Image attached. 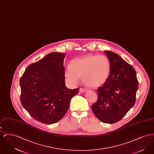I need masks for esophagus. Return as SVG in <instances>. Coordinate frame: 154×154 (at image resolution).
Returning a JSON list of instances; mask_svg holds the SVG:
<instances>
[{
  "instance_id": "1",
  "label": "esophagus",
  "mask_w": 154,
  "mask_h": 154,
  "mask_svg": "<svg viewBox=\"0 0 154 154\" xmlns=\"http://www.w3.org/2000/svg\"><path fill=\"white\" fill-rule=\"evenodd\" d=\"M85 91H86V89H84V88H80L79 92H80V93H84V92H85Z\"/></svg>"
}]
</instances>
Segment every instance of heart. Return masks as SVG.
Listing matches in <instances>:
<instances>
[{
	"mask_svg": "<svg viewBox=\"0 0 154 154\" xmlns=\"http://www.w3.org/2000/svg\"><path fill=\"white\" fill-rule=\"evenodd\" d=\"M111 65L109 58L104 55H88L81 58L74 59L65 72L66 80L75 85L82 77L83 83L89 87L102 85L110 74Z\"/></svg>",
	"mask_w": 154,
	"mask_h": 154,
	"instance_id": "heart-1",
	"label": "heart"
}]
</instances>
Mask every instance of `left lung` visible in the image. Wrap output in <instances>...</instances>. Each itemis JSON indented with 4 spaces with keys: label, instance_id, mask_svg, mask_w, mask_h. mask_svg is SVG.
I'll use <instances>...</instances> for the list:
<instances>
[{
    "label": "left lung",
    "instance_id": "left-lung-1",
    "mask_svg": "<svg viewBox=\"0 0 154 154\" xmlns=\"http://www.w3.org/2000/svg\"><path fill=\"white\" fill-rule=\"evenodd\" d=\"M104 52L110 60V75L97 89V100L91 107L102 122L114 124L134 106L139 84L133 66L113 52Z\"/></svg>",
    "mask_w": 154,
    "mask_h": 154
}]
</instances>
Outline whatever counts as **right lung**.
Here are the masks:
<instances>
[{"instance_id":"add662e5","label":"right lung","mask_w":154,"mask_h":154,"mask_svg":"<svg viewBox=\"0 0 154 154\" xmlns=\"http://www.w3.org/2000/svg\"><path fill=\"white\" fill-rule=\"evenodd\" d=\"M65 56L60 52L48 54L28 66L20 79L22 106L43 124H55L63 117L72 98L79 91L66 87Z\"/></svg>"}]
</instances>
